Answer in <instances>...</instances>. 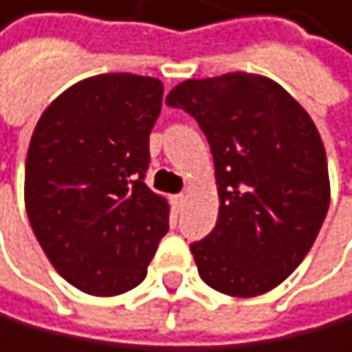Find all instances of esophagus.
Instances as JSON below:
<instances>
[{
  "mask_svg": "<svg viewBox=\"0 0 352 352\" xmlns=\"http://www.w3.org/2000/svg\"><path fill=\"white\" fill-rule=\"evenodd\" d=\"M184 202H186V195H184V193H179V195H175V197H173V204L177 206V208H182Z\"/></svg>",
  "mask_w": 352,
  "mask_h": 352,
  "instance_id": "34e87169",
  "label": "esophagus"
}]
</instances>
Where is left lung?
Returning <instances> with one entry per match:
<instances>
[{
	"label": "left lung",
	"mask_w": 352,
	"mask_h": 352,
	"mask_svg": "<svg viewBox=\"0 0 352 352\" xmlns=\"http://www.w3.org/2000/svg\"><path fill=\"white\" fill-rule=\"evenodd\" d=\"M211 146L220 211L190 245L199 276L229 296H258L292 274L330 204L328 162L308 112L265 76L184 80L166 96Z\"/></svg>",
	"instance_id": "1"
}]
</instances>
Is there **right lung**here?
<instances>
[{"label": "right lung", "instance_id": "right-lung-1", "mask_svg": "<svg viewBox=\"0 0 352 352\" xmlns=\"http://www.w3.org/2000/svg\"><path fill=\"white\" fill-rule=\"evenodd\" d=\"M164 85L134 74L76 82L44 109L26 155L28 222L56 272L116 296L146 278L168 204L146 186Z\"/></svg>", "mask_w": 352, "mask_h": 352}]
</instances>
